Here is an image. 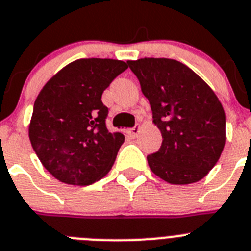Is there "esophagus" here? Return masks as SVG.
I'll return each instance as SVG.
<instances>
[{
	"label": "esophagus",
	"mask_w": 251,
	"mask_h": 251,
	"mask_svg": "<svg viewBox=\"0 0 251 251\" xmlns=\"http://www.w3.org/2000/svg\"><path fill=\"white\" fill-rule=\"evenodd\" d=\"M140 130H141V126L140 125H136L135 126V127H132L131 130H128V134H130V136H131V138H138V135H139V132H140Z\"/></svg>",
	"instance_id": "34e87169"
}]
</instances>
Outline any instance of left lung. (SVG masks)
<instances>
[{
  "label": "left lung",
  "instance_id": "left-lung-1",
  "mask_svg": "<svg viewBox=\"0 0 251 251\" xmlns=\"http://www.w3.org/2000/svg\"><path fill=\"white\" fill-rule=\"evenodd\" d=\"M149 100L163 143L148 155L151 172L171 184L201 180L215 167L226 141V117L211 87L186 64L167 58L128 60Z\"/></svg>",
  "mask_w": 251,
  "mask_h": 251
}]
</instances>
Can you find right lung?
Segmentation results:
<instances>
[{"mask_svg":"<svg viewBox=\"0 0 251 251\" xmlns=\"http://www.w3.org/2000/svg\"><path fill=\"white\" fill-rule=\"evenodd\" d=\"M123 60L89 58L65 65L47 82L34 103L29 125L32 149L54 178L88 186L111 171L125 136L106 127L102 93L120 73Z\"/></svg>","mask_w":251,"mask_h":251,"instance_id":"right-lung-1","label":"right lung"}]
</instances>
